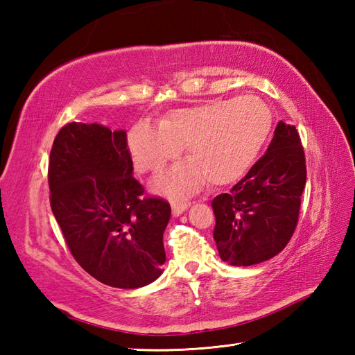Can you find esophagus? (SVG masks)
I'll return each mask as SVG.
<instances>
[{
    "instance_id": "34e87169",
    "label": "esophagus",
    "mask_w": 355,
    "mask_h": 355,
    "mask_svg": "<svg viewBox=\"0 0 355 355\" xmlns=\"http://www.w3.org/2000/svg\"><path fill=\"white\" fill-rule=\"evenodd\" d=\"M191 206V202H172V215L173 216H180L187 207Z\"/></svg>"
}]
</instances>
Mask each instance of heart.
<instances>
[{
  "instance_id": "b5f03b06",
  "label": "heart",
  "mask_w": 355,
  "mask_h": 355,
  "mask_svg": "<svg viewBox=\"0 0 355 355\" xmlns=\"http://www.w3.org/2000/svg\"><path fill=\"white\" fill-rule=\"evenodd\" d=\"M273 116L256 96L214 101L180 108L160 125L135 123L128 132V148L143 172L158 171L186 146L191 160L173 164L154 178L153 187L171 198L198 192L207 180L229 184L250 169L268 139Z\"/></svg>"
}]
</instances>
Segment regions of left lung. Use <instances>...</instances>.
<instances>
[{
  "mask_svg": "<svg viewBox=\"0 0 355 355\" xmlns=\"http://www.w3.org/2000/svg\"><path fill=\"white\" fill-rule=\"evenodd\" d=\"M305 182V155L296 126L281 120L267 153L229 193L212 201L220 258L248 267L281 253L296 229Z\"/></svg>",
  "mask_w": 355,
  "mask_h": 355,
  "instance_id": "obj_1",
  "label": "left lung"
}]
</instances>
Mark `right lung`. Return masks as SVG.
<instances>
[{
	"mask_svg": "<svg viewBox=\"0 0 355 355\" xmlns=\"http://www.w3.org/2000/svg\"><path fill=\"white\" fill-rule=\"evenodd\" d=\"M126 146L123 130L65 125L50 153V205L87 273L116 288H140L163 273L171 206L160 198H141Z\"/></svg>",
	"mask_w": 355,
	"mask_h": 355,
	"instance_id": "add662e5",
	"label": "right lung"
}]
</instances>
